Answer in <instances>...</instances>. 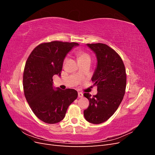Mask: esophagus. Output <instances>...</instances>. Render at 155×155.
Returning <instances> with one entry per match:
<instances>
[{
    "instance_id": "esophagus-1",
    "label": "esophagus",
    "mask_w": 155,
    "mask_h": 155,
    "mask_svg": "<svg viewBox=\"0 0 155 155\" xmlns=\"http://www.w3.org/2000/svg\"><path fill=\"white\" fill-rule=\"evenodd\" d=\"M83 96V94L82 92H78V97H82Z\"/></svg>"
}]
</instances>
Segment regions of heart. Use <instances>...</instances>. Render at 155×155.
<instances>
[{
  "mask_svg": "<svg viewBox=\"0 0 155 155\" xmlns=\"http://www.w3.org/2000/svg\"><path fill=\"white\" fill-rule=\"evenodd\" d=\"M77 55L78 60H81V59H91L90 56L87 53L84 52L82 51H78Z\"/></svg>",
  "mask_w": 155,
  "mask_h": 155,
  "instance_id": "obj_1",
  "label": "heart"
}]
</instances>
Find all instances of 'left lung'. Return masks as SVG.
<instances>
[{"mask_svg": "<svg viewBox=\"0 0 155 155\" xmlns=\"http://www.w3.org/2000/svg\"><path fill=\"white\" fill-rule=\"evenodd\" d=\"M87 45L97 58V67L91 79L97 87V93L93 97L84 93L89 105L83 113L88 122L100 124L114 114L123 100L127 80L125 68L120 56L109 46L103 43Z\"/></svg>", "mask_w": 155, "mask_h": 155, "instance_id": "obj_1", "label": "left lung"}]
</instances>
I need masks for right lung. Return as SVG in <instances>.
Returning a JSON list of instances; mask_svg holds the SVG:
<instances>
[{"instance_id":"add662e5","label":"right lung","mask_w":155,"mask_h":155,"mask_svg":"<svg viewBox=\"0 0 155 155\" xmlns=\"http://www.w3.org/2000/svg\"><path fill=\"white\" fill-rule=\"evenodd\" d=\"M78 45L61 41L41 43L26 61L23 73L25 96L35 115L46 124L63 120L68 106L78 97L74 89H54L52 78L60 76L67 54Z\"/></svg>"}]
</instances>
